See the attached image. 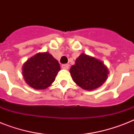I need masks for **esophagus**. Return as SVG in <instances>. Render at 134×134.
I'll return each mask as SVG.
<instances>
[{"label": "esophagus", "instance_id": "obj_1", "mask_svg": "<svg viewBox=\"0 0 134 134\" xmlns=\"http://www.w3.org/2000/svg\"><path fill=\"white\" fill-rule=\"evenodd\" d=\"M62 68L64 69H67L69 68V65L68 64H63V65H62Z\"/></svg>", "mask_w": 134, "mask_h": 134}]
</instances>
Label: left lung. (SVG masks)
<instances>
[{"label":"left lung","mask_w":134,"mask_h":134,"mask_svg":"<svg viewBox=\"0 0 134 134\" xmlns=\"http://www.w3.org/2000/svg\"><path fill=\"white\" fill-rule=\"evenodd\" d=\"M73 81L84 90H92L99 88L107 79L108 69L97 59L81 54L70 69Z\"/></svg>","instance_id":"obj_1"}]
</instances>
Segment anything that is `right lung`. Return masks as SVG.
<instances>
[{"mask_svg":"<svg viewBox=\"0 0 134 134\" xmlns=\"http://www.w3.org/2000/svg\"><path fill=\"white\" fill-rule=\"evenodd\" d=\"M60 70L58 62L48 53H40L27 60L23 67L26 82L32 88L42 90L48 88Z\"/></svg>","mask_w":134,"mask_h":134,"instance_id":"add662e5","label":"right lung"}]
</instances>
